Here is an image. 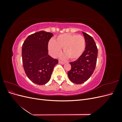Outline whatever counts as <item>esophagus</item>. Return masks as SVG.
<instances>
[{
	"label": "esophagus",
	"mask_w": 122,
	"mask_h": 122,
	"mask_svg": "<svg viewBox=\"0 0 122 122\" xmlns=\"http://www.w3.org/2000/svg\"><path fill=\"white\" fill-rule=\"evenodd\" d=\"M58 62H59V63H60V64H62V65H64V64H65V62L61 61H59Z\"/></svg>",
	"instance_id": "obj_1"
}]
</instances>
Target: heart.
<instances>
[{
	"label": "heart",
	"mask_w": 122,
	"mask_h": 122,
	"mask_svg": "<svg viewBox=\"0 0 122 122\" xmlns=\"http://www.w3.org/2000/svg\"><path fill=\"white\" fill-rule=\"evenodd\" d=\"M63 48L65 53L62 54V59L68 57L71 60H76L82 54L86 48V40L83 36L72 34H64L59 35L54 41L51 40L48 48L51 54L55 57L60 53Z\"/></svg>",
	"instance_id": "obj_1"
}]
</instances>
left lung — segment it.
I'll return each instance as SVG.
<instances>
[{
    "instance_id": "1",
    "label": "left lung",
    "mask_w": 122,
    "mask_h": 122,
    "mask_svg": "<svg viewBox=\"0 0 122 122\" xmlns=\"http://www.w3.org/2000/svg\"><path fill=\"white\" fill-rule=\"evenodd\" d=\"M86 40V48L82 54L76 61L70 62L71 69L68 76L71 81L81 84L86 81L93 73L96 65L97 47L91 36L82 31Z\"/></svg>"
}]
</instances>
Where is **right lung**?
<instances>
[{
	"mask_svg": "<svg viewBox=\"0 0 122 122\" xmlns=\"http://www.w3.org/2000/svg\"><path fill=\"white\" fill-rule=\"evenodd\" d=\"M52 33L40 31L29 35L22 48L25 72L32 82L44 85L49 81L58 60L48 55V44Z\"/></svg>",
	"mask_w": 122,
	"mask_h": 122,
	"instance_id": "1",
	"label": "right lung"
}]
</instances>
